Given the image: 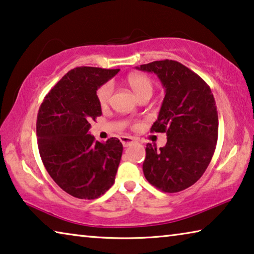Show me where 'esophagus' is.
Returning a JSON list of instances; mask_svg holds the SVG:
<instances>
[{"mask_svg":"<svg viewBox=\"0 0 254 254\" xmlns=\"http://www.w3.org/2000/svg\"><path fill=\"white\" fill-rule=\"evenodd\" d=\"M119 139H120V142L123 143V145L125 147L131 145V144L135 142V139L132 138V137H129V136H120Z\"/></svg>","mask_w":254,"mask_h":254,"instance_id":"obj_1","label":"esophagus"}]
</instances>
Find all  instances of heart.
<instances>
[{"label":"heart","instance_id":"b5f03b06","mask_svg":"<svg viewBox=\"0 0 254 254\" xmlns=\"http://www.w3.org/2000/svg\"><path fill=\"white\" fill-rule=\"evenodd\" d=\"M127 84L132 89L137 97L143 95H152L154 89V84L150 77L143 73H130L127 76ZM112 92H114V87L110 83H105L101 86L96 92V97L99 101V104L102 108L108 107L110 103Z\"/></svg>","mask_w":254,"mask_h":254}]
</instances>
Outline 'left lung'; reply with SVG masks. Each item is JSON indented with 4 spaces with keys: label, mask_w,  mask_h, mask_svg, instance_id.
I'll return each mask as SVG.
<instances>
[{
    "label": "left lung",
    "mask_w": 254,
    "mask_h": 254,
    "mask_svg": "<svg viewBox=\"0 0 254 254\" xmlns=\"http://www.w3.org/2000/svg\"><path fill=\"white\" fill-rule=\"evenodd\" d=\"M137 69L157 73L166 88L151 131L166 132L167 143L160 149L147 144L144 176L162 192H181L202 177L216 150V101L209 85L181 62L153 61Z\"/></svg>",
    "instance_id": "obj_1"
}]
</instances>
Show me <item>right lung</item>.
I'll return each mask as SVG.
<instances>
[{"label":"right lung","instance_id":"add662e5","mask_svg":"<svg viewBox=\"0 0 254 254\" xmlns=\"http://www.w3.org/2000/svg\"><path fill=\"white\" fill-rule=\"evenodd\" d=\"M119 69L78 67L51 88L37 115L38 151L58 186L77 198L94 200L114 185L123 144L105 143L88 134L91 120L102 115L96 97L100 86Z\"/></svg>","mask_w":254,"mask_h":254}]
</instances>
